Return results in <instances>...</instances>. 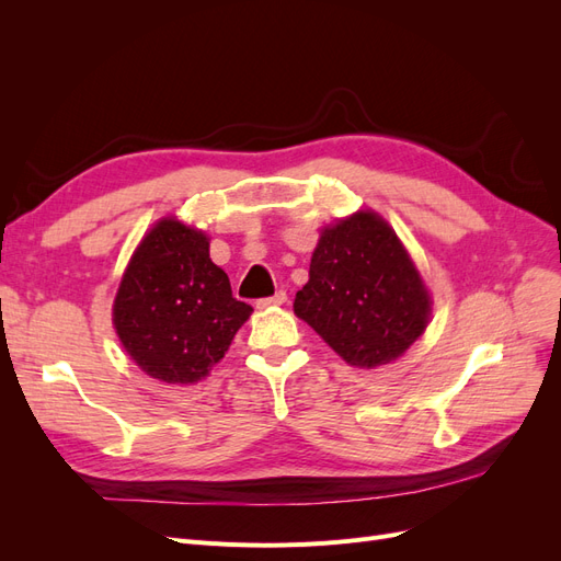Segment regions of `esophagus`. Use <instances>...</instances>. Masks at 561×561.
<instances>
[{
  "instance_id": "esophagus-1",
  "label": "esophagus",
  "mask_w": 561,
  "mask_h": 561,
  "mask_svg": "<svg viewBox=\"0 0 561 561\" xmlns=\"http://www.w3.org/2000/svg\"><path fill=\"white\" fill-rule=\"evenodd\" d=\"M287 295L285 290H278L274 297H264V299H257V309H271V307H280V304H285Z\"/></svg>"
}]
</instances>
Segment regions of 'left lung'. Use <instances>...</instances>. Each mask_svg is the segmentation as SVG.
Wrapping results in <instances>:
<instances>
[{
    "instance_id": "left-lung-1",
    "label": "left lung",
    "mask_w": 561,
    "mask_h": 561,
    "mask_svg": "<svg viewBox=\"0 0 561 561\" xmlns=\"http://www.w3.org/2000/svg\"><path fill=\"white\" fill-rule=\"evenodd\" d=\"M295 313L353 367H379L426 332L431 295L404 245L377 213L320 231Z\"/></svg>"
}]
</instances>
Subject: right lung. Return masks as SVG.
I'll list each match as a JSON object with an SVG mask.
<instances>
[{
  "instance_id": "right-lung-1",
  "label": "right lung",
  "mask_w": 561,
  "mask_h": 561,
  "mask_svg": "<svg viewBox=\"0 0 561 561\" xmlns=\"http://www.w3.org/2000/svg\"><path fill=\"white\" fill-rule=\"evenodd\" d=\"M250 313L213 264L208 236L165 217L133 252L112 320L126 353L149 377L196 383L225 358Z\"/></svg>"
}]
</instances>
